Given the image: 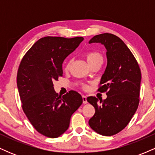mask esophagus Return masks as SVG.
<instances>
[{
  "label": "esophagus",
  "instance_id": "obj_1",
  "mask_svg": "<svg viewBox=\"0 0 155 155\" xmlns=\"http://www.w3.org/2000/svg\"><path fill=\"white\" fill-rule=\"evenodd\" d=\"M82 100H83V104H86L87 103V96L82 95Z\"/></svg>",
  "mask_w": 155,
  "mask_h": 155
}]
</instances>
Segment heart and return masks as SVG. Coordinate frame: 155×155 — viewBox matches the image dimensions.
<instances>
[{"label":"heart","instance_id":"1","mask_svg":"<svg viewBox=\"0 0 155 155\" xmlns=\"http://www.w3.org/2000/svg\"><path fill=\"white\" fill-rule=\"evenodd\" d=\"M86 58L89 64H91L94 62L97 61V60H103V58L101 56L100 53L97 52V51H89L86 54ZM71 60L68 62V63L65 65V69L68 71L69 69V68L71 66ZM84 88H87V87H84Z\"/></svg>","mask_w":155,"mask_h":155}]
</instances>
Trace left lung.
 <instances>
[{
	"label": "left lung",
	"instance_id": "obj_1",
	"mask_svg": "<svg viewBox=\"0 0 155 155\" xmlns=\"http://www.w3.org/2000/svg\"><path fill=\"white\" fill-rule=\"evenodd\" d=\"M89 43H101L106 49L107 65L101 79L98 91L107 97L98 103L90 96L87 101L95 113L89 120L90 127L98 134L111 136L122 130L136 113L139 104L141 73L129 48L117 35L102 33Z\"/></svg>",
	"mask_w": 155,
	"mask_h": 155
}]
</instances>
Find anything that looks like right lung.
<instances>
[{"instance_id":"1","label":"right lung","mask_w":155,"mask_h":155,"mask_svg":"<svg viewBox=\"0 0 155 155\" xmlns=\"http://www.w3.org/2000/svg\"><path fill=\"white\" fill-rule=\"evenodd\" d=\"M83 40L44 37L27 51L19 66L17 83L23 111L34 128L49 138L63 134L71 115L82 104L81 95L74 90L58 95L53 81L63 76L64 60Z\"/></svg>"}]
</instances>
